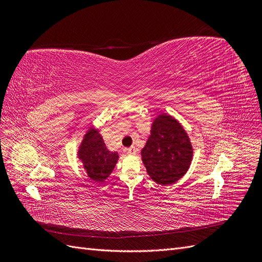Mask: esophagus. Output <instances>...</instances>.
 <instances>
[{
  "label": "esophagus",
  "instance_id": "1",
  "mask_svg": "<svg viewBox=\"0 0 262 262\" xmlns=\"http://www.w3.org/2000/svg\"><path fill=\"white\" fill-rule=\"evenodd\" d=\"M137 147H134V146H131V147H129V148H125V152L128 153L129 155H134V154H137Z\"/></svg>",
  "mask_w": 262,
  "mask_h": 262
}]
</instances>
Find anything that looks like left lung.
Wrapping results in <instances>:
<instances>
[{
  "mask_svg": "<svg viewBox=\"0 0 262 262\" xmlns=\"http://www.w3.org/2000/svg\"><path fill=\"white\" fill-rule=\"evenodd\" d=\"M192 154L191 142L176 119L164 114L156 117L141 150L149 177L158 185L173 184L189 169Z\"/></svg>",
  "mask_w": 262,
  "mask_h": 262,
  "instance_id": "left-lung-1",
  "label": "left lung"
}]
</instances>
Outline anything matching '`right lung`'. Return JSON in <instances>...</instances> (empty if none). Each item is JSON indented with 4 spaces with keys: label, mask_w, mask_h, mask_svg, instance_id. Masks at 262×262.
Returning a JSON list of instances; mask_svg holds the SVG:
<instances>
[{
    "label": "right lung",
    "mask_w": 262,
    "mask_h": 262,
    "mask_svg": "<svg viewBox=\"0 0 262 262\" xmlns=\"http://www.w3.org/2000/svg\"><path fill=\"white\" fill-rule=\"evenodd\" d=\"M87 176L96 182H102L109 177L118 161V153L110 152L97 130L90 129L78 149Z\"/></svg>",
    "instance_id": "obj_1"
}]
</instances>
